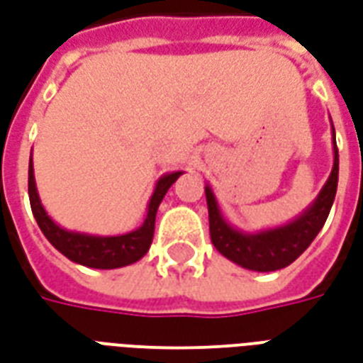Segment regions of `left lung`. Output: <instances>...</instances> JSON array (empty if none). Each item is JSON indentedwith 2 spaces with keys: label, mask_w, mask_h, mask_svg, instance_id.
Segmentation results:
<instances>
[{
  "label": "left lung",
  "mask_w": 363,
  "mask_h": 363,
  "mask_svg": "<svg viewBox=\"0 0 363 363\" xmlns=\"http://www.w3.org/2000/svg\"><path fill=\"white\" fill-rule=\"evenodd\" d=\"M333 152H335L333 171L318 198L302 216H298L294 221L286 223L277 229L259 230L254 235L236 230L221 216L213 190L206 186L209 236H211L213 246L227 259L235 262L244 269L277 271L291 265L318 236L335 202L337 182H339V147L335 140V128H333Z\"/></svg>",
  "instance_id": "1"
}]
</instances>
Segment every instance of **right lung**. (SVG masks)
<instances>
[{
	"label": "right lung",
	"instance_id": "add662e5",
	"mask_svg": "<svg viewBox=\"0 0 363 363\" xmlns=\"http://www.w3.org/2000/svg\"><path fill=\"white\" fill-rule=\"evenodd\" d=\"M182 171L177 173L163 174L157 184L150 203H147V216L140 227L133 233L119 236H94L84 235V233H74V230L61 229L57 223L45 213L44 206L40 202L38 190H36V181H34V165L28 163V198H30V208L34 213V219L38 223L44 236L55 248L67 256L71 262L86 267H94V269H117V267H125L134 262H138L140 257L146 256L150 250V244L154 240V229H155V213L160 208L163 196L167 194Z\"/></svg>",
	"mask_w": 363,
	"mask_h": 363
}]
</instances>
